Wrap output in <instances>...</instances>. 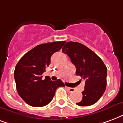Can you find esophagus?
<instances>
[{
    "mask_svg": "<svg viewBox=\"0 0 123 123\" xmlns=\"http://www.w3.org/2000/svg\"><path fill=\"white\" fill-rule=\"evenodd\" d=\"M66 89L69 92H73L75 91V89H74V88H70V87H66Z\"/></svg>",
    "mask_w": 123,
    "mask_h": 123,
    "instance_id": "esophagus-1",
    "label": "esophagus"
}]
</instances>
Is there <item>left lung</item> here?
<instances>
[{
    "mask_svg": "<svg viewBox=\"0 0 123 123\" xmlns=\"http://www.w3.org/2000/svg\"><path fill=\"white\" fill-rule=\"evenodd\" d=\"M76 68V75L85 80L83 98L76 103L80 106L94 104L103 95L106 88L107 68L102 59L89 48L78 42H68L62 48Z\"/></svg>",
    "mask_w": 123,
    "mask_h": 123,
    "instance_id": "obj_1",
    "label": "left lung"
}]
</instances>
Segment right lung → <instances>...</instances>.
<instances>
[{
	"label": "right lung",
	"instance_id": "right-lung-1",
	"mask_svg": "<svg viewBox=\"0 0 123 123\" xmlns=\"http://www.w3.org/2000/svg\"><path fill=\"white\" fill-rule=\"evenodd\" d=\"M65 41L42 43L25 54L15 66L14 78L21 98L29 105L42 107L52 100L56 89L64 87L61 80L51 81L49 76L42 80V74L49 66L51 57L61 49Z\"/></svg>",
	"mask_w": 123,
	"mask_h": 123
}]
</instances>
